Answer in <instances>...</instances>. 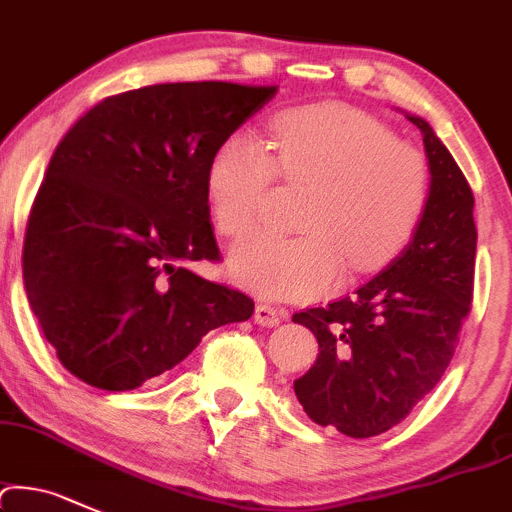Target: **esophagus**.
I'll return each mask as SVG.
<instances>
[{"instance_id":"1","label":"esophagus","mask_w":512,"mask_h":512,"mask_svg":"<svg viewBox=\"0 0 512 512\" xmlns=\"http://www.w3.org/2000/svg\"><path fill=\"white\" fill-rule=\"evenodd\" d=\"M254 320L256 324H261V327H278V324L285 320V312L271 305H256Z\"/></svg>"}]
</instances>
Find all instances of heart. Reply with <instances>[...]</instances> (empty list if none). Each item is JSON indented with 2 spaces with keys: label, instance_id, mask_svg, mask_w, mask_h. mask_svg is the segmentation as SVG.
<instances>
[{
  "label": "heart",
  "instance_id": "heart-1",
  "mask_svg": "<svg viewBox=\"0 0 512 512\" xmlns=\"http://www.w3.org/2000/svg\"><path fill=\"white\" fill-rule=\"evenodd\" d=\"M276 175L307 190L302 234L251 232L234 244L229 271L258 295L310 300L346 266H386L415 234L432 175L415 146L346 104H312L273 119L268 144L239 131L214 148L205 192L219 232L241 234L266 210Z\"/></svg>",
  "mask_w": 512,
  "mask_h": 512
}]
</instances>
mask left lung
Instances as JSON below:
<instances>
[{"instance_id":"1","label":"left lung","mask_w":512,"mask_h":512,"mask_svg":"<svg viewBox=\"0 0 512 512\" xmlns=\"http://www.w3.org/2000/svg\"><path fill=\"white\" fill-rule=\"evenodd\" d=\"M430 202L393 261L354 295L298 312L320 344L295 381L302 410L346 437H376L410 415L454 356L474 295V192L452 153L422 117Z\"/></svg>"}]
</instances>
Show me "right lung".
I'll return each mask as SVG.
<instances>
[{
  "instance_id": "obj_1",
  "label": "right lung",
  "mask_w": 512,
  "mask_h": 512,
  "mask_svg": "<svg viewBox=\"0 0 512 512\" xmlns=\"http://www.w3.org/2000/svg\"><path fill=\"white\" fill-rule=\"evenodd\" d=\"M278 87L166 82L109 97L60 141L24 239V285L60 364L134 390L254 300L190 271L219 256L205 173Z\"/></svg>"
}]
</instances>
